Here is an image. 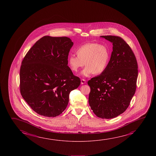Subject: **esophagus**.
<instances>
[{
  "instance_id": "esophagus-1",
  "label": "esophagus",
  "mask_w": 156,
  "mask_h": 156,
  "mask_svg": "<svg viewBox=\"0 0 156 156\" xmlns=\"http://www.w3.org/2000/svg\"><path fill=\"white\" fill-rule=\"evenodd\" d=\"M86 83V80L84 79H81V84H84Z\"/></svg>"
}]
</instances>
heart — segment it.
Instances as JSON below:
<instances>
[{
    "mask_svg": "<svg viewBox=\"0 0 156 156\" xmlns=\"http://www.w3.org/2000/svg\"><path fill=\"white\" fill-rule=\"evenodd\" d=\"M77 56L71 55L68 58L70 69L77 72L79 69L86 66L82 72L84 77H88L94 73L101 74L107 67L109 60V51L107 47L98 43H87L76 50Z\"/></svg>",
    "mask_w": 156,
    "mask_h": 156,
    "instance_id": "heart-1",
    "label": "heart"
}]
</instances>
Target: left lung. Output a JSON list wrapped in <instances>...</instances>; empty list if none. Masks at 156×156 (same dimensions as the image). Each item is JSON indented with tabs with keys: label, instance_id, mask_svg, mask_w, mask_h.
<instances>
[{
	"label": "left lung",
	"instance_id": "obj_1",
	"mask_svg": "<svg viewBox=\"0 0 156 156\" xmlns=\"http://www.w3.org/2000/svg\"><path fill=\"white\" fill-rule=\"evenodd\" d=\"M112 43L110 61L105 71L87 82L89 103L94 114L112 119L125 112L136 87L138 63L129 46L120 36H101Z\"/></svg>",
	"mask_w": 156,
	"mask_h": 156
}]
</instances>
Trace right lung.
<instances>
[{
    "mask_svg": "<svg viewBox=\"0 0 156 156\" xmlns=\"http://www.w3.org/2000/svg\"><path fill=\"white\" fill-rule=\"evenodd\" d=\"M70 38L44 36L26 54L20 79L22 96L39 115L55 117L65 110L70 92L80 84L68 66Z\"/></svg>",
    "mask_w": 156,
    "mask_h": 156,
    "instance_id": "add662e5",
    "label": "right lung"
}]
</instances>
